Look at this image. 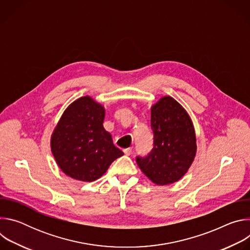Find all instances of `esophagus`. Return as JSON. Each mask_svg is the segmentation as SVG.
I'll list each match as a JSON object with an SVG mask.
<instances>
[{
  "label": "esophagus",
  "mask_w": 250,
  "mask_h": 250,
  "mask_svg": "<svg viewBox=\"0 0 250 250\" xmlns=\"http://www.w3.org/2000/svg\"><path fill=\"white\" fill-rule=\"evenodd\" d=\"M124 152H125V155H130L132 153V147H128V148L124 149Z\"/></svg>",
  "instance_id": "1"
}]
</instances>
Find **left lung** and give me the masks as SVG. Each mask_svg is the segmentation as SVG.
<instances>
[{
    "label": "left lung",
    "mask_w": 250,
    "mask_h": 250,
    "mask_svg": "<svg viewBox=\"0 0 250 250\" xmlns=\"http://www.w3.org/2000/svg\"><path fill=\"white\" fill-rule=\"evenodd\" d=\"M150 125L153 148L146 157H136L140 170L156 185L179 181L192 165L196 152V133L186 110L170 96L151 106Z\"/></svg>",
    "instance_id": "left-lung-1"
}]
</instances>
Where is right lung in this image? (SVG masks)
<instances>
[{"label": "right lung", "instance_id": "right-lung-1", "mask_svg": "<svg viewBox=\"0 0 250 250\" xmlns=\"http://www.w3.org/2000/svg\"><path fill=\"white\" fill-rule=\"evenodd\" d=\"M104 108L85 96L68 105L50 139L51 152L59 168L69 177L93 182L113 161L124 155L104 128Z\"/></svg>", "mask_w": 250, "mask_h": 250}]
</instances>
